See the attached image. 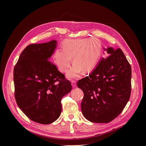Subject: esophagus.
<instances>
[{"instance_id":"34e87169","label":"esophagus","mask_w":146,"mask_h":146,"mask_svg":"<svg viewBox=\"0 0 146 146\" xmlns=\"http://www.w3.org/2000/svg\"><path fill=\"white\" fill-rule=\"evenodd\" d=\"M71 85H72V86L73 88H76V87L77 86V85H76V81H75V80H72Z\"/></svg>"}]
</instances>
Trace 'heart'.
Listing matches in <instances>:
<instances>
[{
    "mask_svg": "<svg viewBox=\"0 0 146 146\" xmlns=\"http://www.w3.org/2000/svg\"><path fill=\"white\" fill-rule=\"evenodd\" d=\"M63 50L54 52V60L61 72H65L72 63L74 66L67 73L72 79L79 76L82 71L90 72L98 64L102 52V45L98 39L82 38L66 39L62 43Z\"/></svg>",
    "mask_w": 146,
    "mask_h": 146,
    "instance_id": "obj_1",
    "label": "heart"
}]
</instances>
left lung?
Masks as SVG:
<instances>
[{"mask_svg": "<svg viewBox=\"0 0 146 146\" xmlns=\"http://www.w3.org/2000/svg\"><path fill=\"white\" fill-rule=\"evenodd\" d=\"M102 58L89 76L77 82L84 93L82 111L87 120L108 123L120 114L129 100L131 69L121 48H104Z\"/></svg>", "mask_w": 146, "mask_h": 146, "instance_id": "left-lung-1", "label": "left lung"}]
</instances>
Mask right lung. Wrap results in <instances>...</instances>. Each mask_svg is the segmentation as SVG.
Masks as SVG:
<instances>
[{
	"mask_svg": "<svg viewBox=\"0 0 146 146\" xmlns=\"http://www.w3.org/2000/svg\"><path fill=\"white\" fill-rule=\"evenodd\" d=\"M56 45L52 40L28 46L13 72L17 105L31 120L42 124L60 117L61 99L72 90L70 82L50 61Z\"/></svg>",
	"mask_w": 146,
	"mask_h": 146,
	"instance_id": "add662e5",
	"label": "right lung"
}]
</instances>
